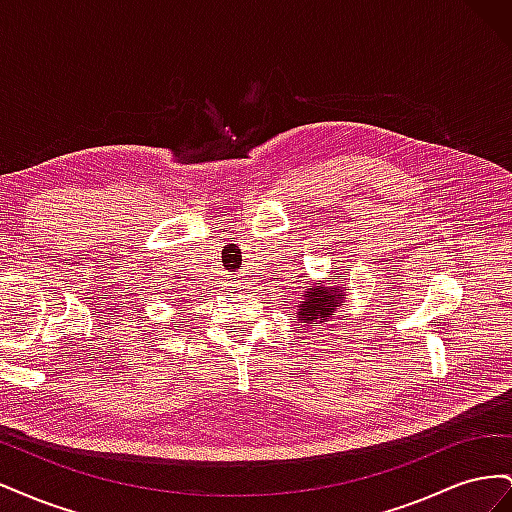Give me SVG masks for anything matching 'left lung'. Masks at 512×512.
I'll list each match as a JSON object with an SVG mask.
<instances>
[{
    "label": "left lung",
    "instance_id": "left-lung-1",
    "mask_svg": "<svg viewBox=\"0 0 512 512\" xmlns=\"http://www.w3.org/2000/svg\"><path fill=\"white\" fill-rule=\"evenodd\" d=\"M346 303V288L342 277H324L322 282H312L299 292L297 320L303 327H320L329 322L339 307Z\"/></svg>",
    "mask_w": 512,
    "mask_h": 512
}]
</instances>
